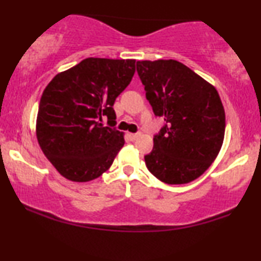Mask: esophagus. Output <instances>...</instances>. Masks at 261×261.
I'll return each mask as SVG.
<instances>
[{
    "mask_svg": "<svg viewBox=\"0 0 261 261\" xmlns=\"http://www.w3.org/2000/svg\"><path fill=\"white\" fill-rule=\"evenodd\" d=\"M139 136H140V134H128V137H130V140H133V141L136 140Z\"/></svg>",
    "mask_w": 261,
    "mask_h": 261,
    "instance_id": "1",
    "label": "esophagus"
}]
</instances>
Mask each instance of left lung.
<instances>
[{
    "instance_id": "1",
    "label": "left lung",
    "mask_w": 261,
    "mask_h": 261,
    "mask_svg": "<svg viewBox=\"0 0 261 261\" xmlns=\"http://www.w3.org/2000/svg\"><path fill=\"white\" fill-rule=\"evenodd\" d=\"M136 68L154 115L166 122L146 166L166 184L195 180L222 147L226 115L218 92L175 60L137 61Z\"/></svg>"
}]
</instances>
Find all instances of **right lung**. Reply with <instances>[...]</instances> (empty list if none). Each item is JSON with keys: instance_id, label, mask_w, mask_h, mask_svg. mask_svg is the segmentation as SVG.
Segmentation results:
<instances>
[{"instance_id": "1", "label": "right lung", "mask_w": 261, "mask_h": 261, "mask_svg": "<svg viewBox=\"0 0 261 261\" xmlns=\"http://www.w3.org/2000/svg\"><path fill=\"white\" fill-rule=\"evenodd\" d=\"M135 60L88 58L58 73L39 103L37 139L56 170L72 181L107 172L124 146L113 106L130 85ZM104 116L109 127L102 125Z\"/></svg>"}]
</instances>
